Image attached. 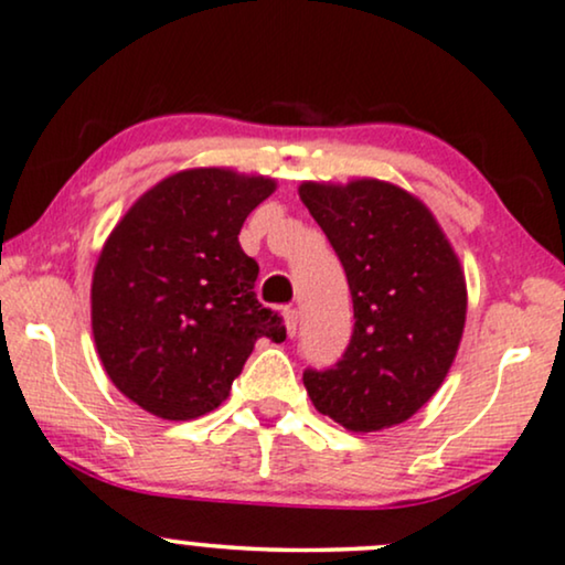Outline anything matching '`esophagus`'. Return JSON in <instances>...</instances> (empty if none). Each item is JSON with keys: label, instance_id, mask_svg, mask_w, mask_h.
I'll list each match as a JSON object with an SVG mask.
<instances>
[{"label": "esophagus", "instance_id": "obj_1", "mask_svg": "<svg viewBox=\"0 0 565 565\" xmlns=\"http://www.w3.org/2000/svg\"><path fill=\"white\" fill-rule=\"evenodd\" d=\"M281 316H284V326H287V333L295 335L297 333V323H299L297 310H295V307H284Z\"/></svg>", "mask_w": 565, "mask_h": 565}]
</instances>
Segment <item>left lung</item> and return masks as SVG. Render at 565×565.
Wrapping results in <instances>:
<instances>
[{
    "label": "left lung",
    "instance_id": "8db88e82",
    "mask_svg": "<svg viewBox=\"0 0 565 565\" xmlns=\"http://www.w3.org/2000/svg\"><path fill=\"white\" fill-rule=\"evenodd\" d=\"M299 198L347 270L354 331L347 352L302 381L320 414L352 433L406 423L451 370L467 284L423 200L381 180L302 182Z\"/></svg>",
    "mask_w": 565,
    "mask_h": 565
}]
</instances>
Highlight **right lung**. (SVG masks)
Masks as SVG:
<instances>
[{
    "label": "right lung",
    "mask_w": 565,
    "mask_h": 565,
    "mask_svg": "<svg viewBox=\"0 0 565 565\" xmlns=\"http://www.w3.org/2000/svg\"><path fill=\"white\" fill-rule=\"evenodd\" d=\"M276 182L188 169L151 188L114 226L90 287V326L106 375L161 419H195L230 396L255 341H284L255 297L258 263L239 230Z\"/></svg>",
    "instance_id": "add662e5"
}]
</instances>
